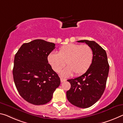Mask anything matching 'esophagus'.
Segmentation results:
<instances>
[{
  "instance_id": "obj_1",
  "label": "esophagus",
  "mask_w": 123,
  "mask_h": 123,
  "mask_svg": "<svg viewBox=\"0 0 123 123\" xmlns=\"http://www.w3.org/2000/svg\"><path fill=\"white\" fill-rule=\"evenodd\" d=\"M60 80H61V83H63V82H64V81H66V79L62 78H60Z\"/></svg>"
}]
</instances>
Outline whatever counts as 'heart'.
Instances as JSON below:
<instances>
[{
	"label": "heart",
	"mask_w": 123,
	"mask_h": 123,
	"mask_svg": "<svg viewBox=\"0 0 123 123\" xmlns=\"http://www.w3.org/2000/svg\"><path fill=\"white\" fill-rule=\"evenodd\" d=\"M93 59V52L88 45L69 44L62 46L58 53L51 52L48 56V61L52 69L59 72L66 63L68 66L61 72V74L67 77L73 74L79 75L87 71Z\"/></svg>",
	"instance_id": "obj_1"
}]
</instances>
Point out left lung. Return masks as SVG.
<instances>
[{
    "label": "left lung",
    "instance_id": "obj_1",
    "mask_svg": "<svg viewBox=\"0 0 123 123\" xmlns=\"http://www.w3.org/2000/svg\"><path fill=\"white\" fill-rule=\"evenodd\" d=\"M92 48V63L83 75L67 80L71 87L66 92L68 100L73 105L86 108L92 106L101 98L106 87L109 72V64L105 50L94 41L82 40Z\"/></svg>",
    "mask_w": 123,
    "mask_h": 123
}]
</instances>
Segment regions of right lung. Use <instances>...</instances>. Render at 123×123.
I'll use <instances>...</instances> for the list:
<instances>
[{
    "label": "right lung",
    "mask_w": 123,
    "mask_h": 123,
    "mask_svg": "<svg viewBox=\"0 0 123 123\" xmlns=\"http://www.w3.org/2000/svg\"><path fill=\"white\" fill-rule=\"evenodd\" d=\"M55 44L42 39L24 43L15 56L13 80L21 96L34 105L47 104L60 85L57 74L48 63Z\"/></svg>",
    "instance_id": "1"
}]
</instances>
